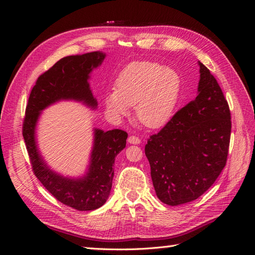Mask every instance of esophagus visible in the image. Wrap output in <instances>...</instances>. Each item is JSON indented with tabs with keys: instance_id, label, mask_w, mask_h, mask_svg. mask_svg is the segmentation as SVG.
Wrapping results in <instances>:
<instances>
[{
	"instance_id": "1",
	"label": "esophagus",
	"mask_w": 255,
	"mask_h": 255,
	"mask_svg": "<svg viewBox=\"0 0 255 255\" xmlns=\"http://www.w3.org/2000/svg\"><path fill=\"white\" fill-rule=\"evenodd\" d=\"M128 141L129 143H132V144H139L141 140H140V138H139V137H137V136L132 135V136H129V137H128Z\"/></svg>"
}]
</instances>
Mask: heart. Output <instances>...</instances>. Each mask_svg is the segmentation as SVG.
Here are the masks:
<instances>
[{"label": "heart", "instance_id": "obj_1", "mask_svg": "<svg viewBox=\"0 0 255 255\" xmlns=\"http://www.w3.org/2000/svg\"><path fill=\"white\" fill-rule=\"evenodd\" d=\"M182 89L180 74L155 61L128 64L115 82V90L105 96L113 116L123 117L135 106L137 120L149 128L163 127L172 117Z\"/></svg>", "mask_w": 255, "mask_h": 255}]
</instances>
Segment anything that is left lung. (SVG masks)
<instances>
[{"mask_svg": "<svg viewBox=\"0 0 255 255\" xmlns=\"http://www.w3.org/2000/svg\"><path fill=\"white\" fill-rule=\"evenodd\" d=\"M198 96L177 112L144 153L156 196L167 205L191 202L217 180L227 164L231 113L218 82L199 61Z\"/></svg>", "mask_w": 255, "mask_h": 255, "instance_id": "8db88e82", "label": "left lung"}]
</instances>
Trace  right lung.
<instances>
[{"instance_id": "obj_1", "label": "right lung", "mask_w": 255, "mask_h": 255, "mask_svg": "<svg viewBox=\"0 0 255 255\" xmlns=\"http://www.w3.org/2000/svg\"><path fill=\"white\" fill-rule=\"evenodd\" d=\"M105 56L98 51L58 60L38 78L23 121L22 134L37 179L59 202L78 211H94L106 202L112 189L115 157L126 148L128 133L118 128L107 132L95 128L88 171L79 179H71L54 172L43 160L37 148L36 127L41 112L61 100H74L97 109L88 80Z\"/></svg>"}]
</instances>
